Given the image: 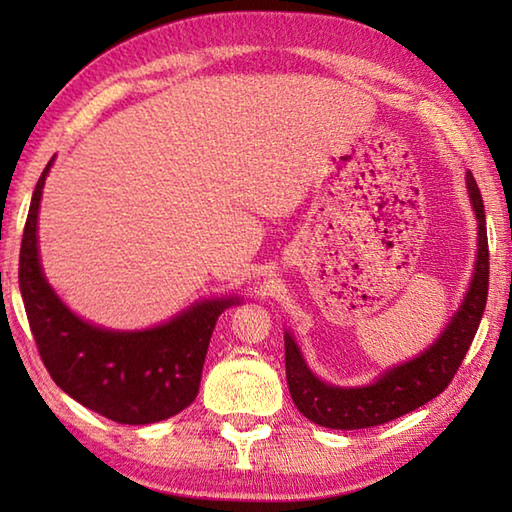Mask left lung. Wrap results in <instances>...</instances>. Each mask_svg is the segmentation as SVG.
Listing matches in <instances>:
<instances>
[{"label":"left lung","mask_w":512,"mask_h":512,"mask_svg":"<svg viewBox=\"0 0 512 512\" xmlns=\"http://www.w3.org/2000/svg\"><path fill=\"white\" fill-rule=\"evenodd\" d=\"M466 189L477 217V255L469 290L447 328L411 361L385 369L374 383L336 387L312 374L295 336L286 332V378L292 402L314 424L328 429H367L396 420L449 387L480 328L488 297V237L482 193L466 171Z\"/></svg>","instance_id":"1"}]
</instances>
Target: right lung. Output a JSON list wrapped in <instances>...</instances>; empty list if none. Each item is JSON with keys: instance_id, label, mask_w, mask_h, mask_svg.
Returning <instances> with one entry per match:
<instances>
[{"instance_id": "1", "label": "right lung", "mask_w": 512, "mask_h": 512, "mask_svg": "<svg viewBox=\"0 0 512 512\" xmlns=\"http://www.w3.org/2000/svg\"><path fill=\"white\" fill-rule=\"evenodd\" d=\"M52 162L32 193L19 253V290L41 361L65 394L114 422L151 424L176 416L198 396L217 317L242 299H204L167 323L134 332L76 317L39 262V204Z\"/></svg>"}]
</instances>
